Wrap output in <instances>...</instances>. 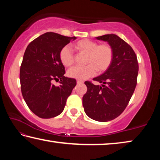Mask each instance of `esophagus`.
I'll use <instances>...</instances> for the list:
<instances>
[{
  "instance_id": "esophagus-1",
  "label": "esophagus",
  "mask_w": 160,
  "mask_h": 160,
  "mask_svg": "<svg viewBox=\"0 0 160 160\" xmlns=\"http://www.w3.org/2000/svg\"><path fill=\"white\" fill-rule=\"evenodd\" d=\"M84 82L82 80H77V83L78 84H82Z\"/></svg>"
}]
</instances>
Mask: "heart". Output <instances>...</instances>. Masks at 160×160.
Segmentation results:
<instances>
[{
  "label": "heart",
  "instance_id": "b5f03b06",
  "mask_svg": "<svg viewBox=\"0 0 160 160\" xmlns=\"http://www.w3.org/2000/svg\"><path fill=\"white\" fill-rule=\"evenodd\" d=\"M78 53L86 54L85 66H75L68 71L70 78L77 80H86L95 75L97 70L102 73L110 67L113 58V49L108 43L98 44L90 39H82L73 44ZM59 59L65 67L74 63V56L68 47H64L59 52Z\"/></svg>",
  "mask_w": 160,
  "mask_h": 160
}]
</instances>
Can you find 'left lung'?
Returning <instances> with one entry per match:
<instances>
[{
  "instance_id": "1",
  "label": "left lung",
  "mask_w": 160,
  "mask_h": 160,
  "mask_svg": "<svg viewBox=\"0 0 160 160\" xmlns=\"http://www.w3.org/2000/svg\"><path fill=\"white\" fill-rule=\"evenodd\" d=\"M113 49V61L104 73L93 80L102 83L85 84L88 91L82 97L84 110L89 117L101 122L117 118L128 104L137 85L138 63L132 47L116 34L97 37Z\"/></svg>"
}]
</instances>
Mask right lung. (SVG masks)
<instances>
[{"label":"right lung","mask_w":160,"mask_h":160,"mask_svg":"<svg viewBox=\"0 0 160 160\" xmlns=\"http://www.w3.org/2000/svg\"><path fill=\"white\" fill-rule=\"evenodd\" d=\"M76 37L47 32L29 43L20 66L22 94L32 112L42 118H50L62 113L66 100L76 85V80L64 76L65 67L59 52ZM61 80L54 86L53 80Z\"/></svg>","instance_id":"1"}]
</instances>
